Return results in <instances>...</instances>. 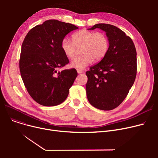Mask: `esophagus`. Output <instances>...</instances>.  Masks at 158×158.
Masks as SVG:
<instances>
[{
	"instance_id": "1",
	"label": "esophagus",
	"mask_w": 158,
	"mask_h": 158,
	"mask_svg": "<svg viewBox=\"0 0 158 158\" xmlns=\"http://www.w3.org/2000/svg\"><path fill=\"white\" fill-rule=\"evenodd\" d=\"M77 72L78 73H81L83 72V71H82V70H80V69H77Z\"/></svg>"
}]
</instances>
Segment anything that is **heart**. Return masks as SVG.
<instances>
[{"label":"heart","instance_id":"1","mask_svg":"<svg viewBox=\"0 0 158 158\" xmlns=\"http://www.w3.org/2000/svg\"><path fill=\"white\" fill-rule=\"evenodd\" d=\"M72 38L73 41L68 38H64L61 48L64 55L69 58L74 57L77 48H81L80 52L82 55L75 57L70 63L73 68L83 69L94 60L97 61L101 60L109 49L108 38L101 32L82 29L74 33Z\"/></svg>","mask_w":158,"mask_h":158}]
</instances>
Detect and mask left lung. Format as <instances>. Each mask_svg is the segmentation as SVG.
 I'll list each match as a JSON object with an SVG mask.
<instances>
[{
    "mask_svg": "<svg viewBox=\"0 0 158 158\" xmlns=\"http://www.w3.org/2000/svg\"><path fill=\"white\" fill-rule=\"evenodd\" d=\"M106 32L109 49L102 60L86 72L89 102L97 109L110 111L118 107L133 85L137 72L136 51L132 39L119 28L98 23L89 30Z\"/></svg>",
    "mask_w": 158,
    "mask_h": 158,
    "instance_id": "8db88e82",
    "label": "left lung"
}]
</instances>
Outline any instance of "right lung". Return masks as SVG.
<instances>
[{
  "instance_id": "right-lung-1",
  "label": "right lung",
  "mask_w": 158,
  "mask_h": 158,
  "mask_svg": "<svg viewBox=\"0 0 158 158\" xmlns=\"http://www.w3.org/2000/svg\"><path fill=\"white\" fill-rule=\"evenodd\" d=\"M78 27L48 20L32 28L22 45L19 66L25 87L37 103L54 106L63 102L77 76L75 69L57 72L69 63L61 48L65 36Z\"/></svg>"
}]
</instances>
